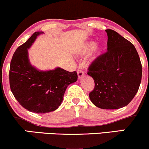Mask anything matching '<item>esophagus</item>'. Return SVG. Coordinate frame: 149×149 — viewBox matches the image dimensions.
I'll list each match as a JSON object with an SVG mask.
<instances>
[{
	"instance_id": "1",
	"label": "esophagus",
	"mask_w": 149,
	"mask_h": 149,
	"mask_svg": "<svg viewBox=\"0 0 149 149\" xmlns=\"http://www.w3.org/2000/svg\"><path fill=\"white\" fill-rule=\"evenodd\" d=\"M77 73H78V77L79 79L84 76V72H83V71L80 69H78V71H77Z\"/></svg>"
}]
</instances>
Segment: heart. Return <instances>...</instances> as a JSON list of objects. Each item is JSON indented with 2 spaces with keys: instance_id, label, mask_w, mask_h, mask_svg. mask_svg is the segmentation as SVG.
<instances>
[{
  "instance_id": "heart-1",
  "label": "heart",
  "mask_w": 149,
  "mask_h": 149,
  "mask_svg": "<svg viewBox=\"0 0 149 149\" xmlns=\"http://www.w3.org/2000/svg\"><path fill=\"white\" fill-rule=\"evenodd\" d=\"M96 46V43L94 41H89L85 44L83 46L81 49V53L83 54H88L91 52L92 50H93L94 47ZM95 53L97 54H100L101 52V47H95Z\"/></svg>"
}]
</instances>
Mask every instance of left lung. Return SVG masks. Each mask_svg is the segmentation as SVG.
<instances>
[{
	"label": "left lung",
	"instance_id": "8db88e82",
	"mask_svg": "<svg viewBox=\"0 0 149 149\" xmlns=\"http://www.w3.org/2000/svg\"><path fill=\"white\" fill-rule=\"evenodd\" d=\"M108 36L107 52L92 61L88 74L95 81L91 102L103 109L127 106L139 90L142 66L133 44L112 29Z\"/></svg>",
	"mask_w": 149,
	"mask_h": 149
}]
</instances>
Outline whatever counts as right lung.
<instances>
[{"mask_svg": "<svg viewBox=\"0 0 149 149\" xmlns=\"http://www.w3.org/2000/svg\"><path fill=\"white\" fill-rule=\"evenodd\" d=\"M43 32H35L26 42L19 46L10 66V86L18 102L29 111L45 113L61 105L68 85L78 80L76 71L69 72L57 67L38 71L29 60L28 49Z\"/></svg>", "mask_w": 149, "mask_h": 149, "instance_id": "1", "label": "right lung"}]
</instances>
